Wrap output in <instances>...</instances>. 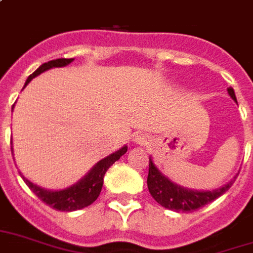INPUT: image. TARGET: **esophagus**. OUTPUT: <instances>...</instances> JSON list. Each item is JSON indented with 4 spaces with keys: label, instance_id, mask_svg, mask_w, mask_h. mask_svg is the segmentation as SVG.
<instances>
[{
    "label": "esophagus",
    "instance_id": "1",
    "mask_svg": "<svg viewBox=\"0 0 253 253\" xmlns=\"http://www.w3.org/2000/svg\"><path fill=\"white\" fill-rule=\"evenodd\" d=\"M133 141L136 142V144H138V145H144V144H147L148 142V137L145 134L137 133L133 136Z\"/></svg>",
    "mask_w": 253,
    "mask_h": 253
}]
</instances>
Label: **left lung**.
<instances>
[{
	"instance_id": "8db88e82",
	"label": "left lung",
	"mask_w": 253,
	"mask_h": 253,
	"mask_svg": "<svg viewBox=\"0 0 253 253\" xmlns=\"http://www.w3.org/2000/svg\"><path fill=\"white\" fill-rule=\"evenodd\" d=\"M228 93L232 100L236 101L233 88H228ZM236 177L237 174L225 185L214 191H192V189H187V188L172 183L169 178L161 173L159 168L153 164L152 157H149V172H148L147 184L149 193L160 206L168 210L176 211V212H192L210 204L217 197L221 196L223 193H225L232 187Z\"/></svg>"
}]
</instances>
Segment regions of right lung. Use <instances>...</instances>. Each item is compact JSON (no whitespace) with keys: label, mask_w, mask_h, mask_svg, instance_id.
<instances>
[{"label":"right lung","mask_w":253,"mask_h":253,"mask_svg":"<svg viewBox=\"0 0 253 253\" xmlns=\"http://www.w3.org/2000/svg\"><path fill=\"white\" fill-rule=\"evenodd\" d=\"M72 61H73V58H57V60L45 62L34 73H32L28 77L25 86L36 76L41 75L45 70L52 69V68L66 66ZM11 151H13V148H11ZM126 151H128V147L124 145L117 152L112 153V155H109L105 159H102L101 161H98L97 164L94 165L92 169L89 170L88 173L80 180L79 183L73 184L72 187L65 188L62 191H47V189H43V188L39 187V185H36L32 181H29L22 174H21V177L24 178V181L30 188V191L33 192L40 200L43 201L49 207H52L53 210L62 211V212H72V211L83 210L85 207L90 206L93 201L97 200L98 195L101 192L104 176H105L106 170L109 169V167L112 164H115V161H117L121 156L126 153Z\"/></svg>","instance_id":"add662e5"}]
</instances>
